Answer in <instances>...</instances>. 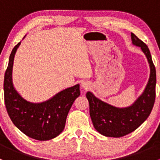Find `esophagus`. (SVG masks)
<instances>
[{"instance_id":"1","label":"esophagus","mask_w":160,"mask_h":160,"mask_svg":"<svg viewBox=\"0 0 160 160\" xmlns=\"http://www.w3.org/2000/svg\"><path fill=\"white\" fill-rule=\"evenodd\" d=\"M82 87H83L84 89H88L89 88V83H86V82H84V83H82Z\"/></svg>"}]
</instances>
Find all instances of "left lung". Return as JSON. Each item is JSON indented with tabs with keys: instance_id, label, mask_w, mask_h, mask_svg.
Masks as SVG:
<instances>
[{
	"instance_id": "left-lung-1",
	"label": "left lung",
	"mask_w": 160,
	"mask_h": 160,
	"mask_svg": "<svg viewBox=\"0 0 160 160\" xmlns=\"http://www.w3.org/2000/svg\"><path fill=\"white\" fill-rule=\"evenodd\" d=\"M132 44L141 48L150 67L149 81L143 93L131 106L118 108L101 101L88 91L90 115L94 128L107 137L120 138L138 128L149 117L156 98V68L148 46L135 34L131 33Z\"/></svg>"
}]
</instances>
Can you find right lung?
<instances>
[{"label":"right lung","mask_w":160,"mask_h":160,"mask_svg":"<svg viewBox=\"0 0 160 160\" xmlns=\"http://www.w3.org/2000/svg\"><path fill=\"white\" fill-rule=\"evenodd\" d=\"M20 44L21 42L11 51L4 74L6 109L14 125L27 136L39 141L52 139L63 131L69 111L80 94V85L62 90L44 102L32 103L24 99L12 83L14 55Z\"/></svg>","instance_id":"obj_1"}]
</instances>
